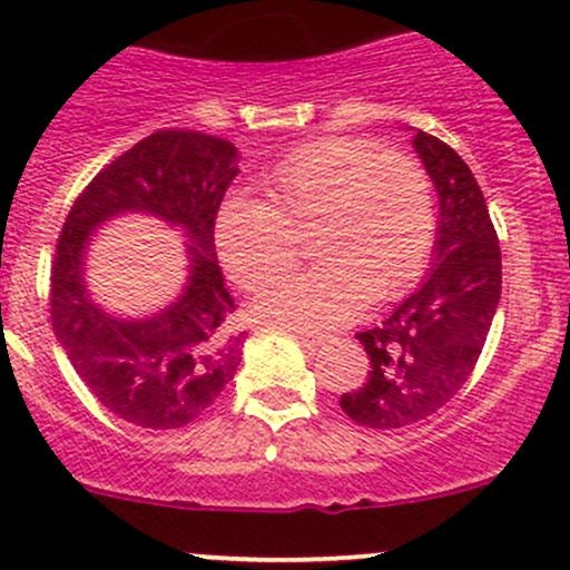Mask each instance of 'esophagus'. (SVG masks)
<instances>
[{
	"mask_svg": "<svg viewBox=\"0 0 570 570\" xmlns=\"http://www.w3.org/2000/svg\"><path fill=\"white\" fill-rule=\"evenodd\" d=\"M298 336V342H302V345H307V347H321V345H326L328 342V336L326 334H304V332H298L296 334Z\"/></svg>",
	"mask_w": 570,
	"mask_h": 570,
	"instance_id": "obj_1",
	"label": "esophagus"
}]
</instances>
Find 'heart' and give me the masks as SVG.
Instances as JSON below:
<instances>
[{"instance_id":"b5f03b06","label":"heart","mask_w":570,"mask_h":570,"mask_svg":"<svg viewBox=\"0 0 570 570\" xmlns=\"http://www.w3.org/2000/svg\"><path fill=\"white\" fill-rule=\"evenodd\" d=\"M266 200L228 195L214 219L219 258L242 287L272 283L302 258L307 274L268 285L255 315L317 332L353 321L366 298L391 302L424 272L434 242L430 176L400 151L326 138L263 176Z\"/></svg>"}]
</instances>
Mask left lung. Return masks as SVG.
Returning a JSON list of instances; mask_svg holds the SVG:
<instances>
[{"label":"left lung","mask_w":570,"mask_h":570,"mask_svg":"<svg viewBox=\"0 0 570 570\" xmlns=\"http://www.w3.org/2000/svg\"><path fill=\"white\" fill-rule=\"evenodd\" d=\"M413 149L440 200L434 261L419 291L356 334L370 356V381L342 394L340 407L372 430L415 424L454 400L481 356L503 287L498 234L473 170L421 130Z\"/></svg>","instance_id":"1"}]
</instances>
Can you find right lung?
I'll return each instance as SVG.
<instances>
[{
  "instance_id": "right-lung-1",
  "label": "right lung",
  "mask_w": 570,
  "mask_h": 570,
  "mask_svg": "<svg viewBox=\"0 0 570 570\" xmlns=\"http://www.w3.org/2000/svg\"><path fill=\"white\" fill-rule=\"evenodd\" d=\"M230 140L160 130L116 157L78 195L51 268V323L72 370L114 415L144 430L200 419L234 381L244 332L214 253V219L238 174ZM119 213H149L188 238V283L146 318H116L90 302L88 242Z\"/></svg>"
}]
</instances>
